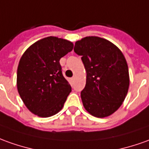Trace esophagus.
<instances>
[{"instance_id":"34e87169","label":"esophagus","mask_w":149,"mask_h":149,"mask_svg":"<svg viewBox=\"0 0 149 149\" xmlns=\"http://www.w3.org/2000/svg\"><path fill=\"white\" fill-rule=\"evenodd\" d=\"M70 79H71L72 81H74V77H72V78H71Z\"/></svg>"}]
</instances>
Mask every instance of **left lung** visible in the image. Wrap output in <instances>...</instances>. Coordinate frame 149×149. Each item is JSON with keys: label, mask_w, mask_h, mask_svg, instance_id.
Returning <instances> with one entry per match:
<instances>
[{"label": "left lung", "mask_w": 149, "mask_h": 149, "mask_svg": "<svg viewBox=\"0 0 149 149\" xmlns=\"http://www.w3.org/2000/svg\"><path fill=\"white\" fill-rule=\"evenodd\" d=\"M74 51L82 56L87 73L81 92L85 109L96 118L110 116L122 105L130 85L123 53L113 43L97 36L76 41Z\"/></svg>", "instance_id": "8db88e82"}]
</instances>
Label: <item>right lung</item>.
Instances as JSON below:
<instances>
[{
    "label": "right lung",
    "instance_id": "1",
    "mask_svg": "<svg viewBox=\"0 0 149 149\" xmlns=\"http://www.w3.org/2000/svg\"><path fill=\"white\" fill-rule=\"evenodd\" d=\"M73 48L67 40L49 36L34 43L22 54L17 70V88L32 113L49 118L63 108L71 87L62 74L59 61Z\"/></svg>",
    "mask_w": 149,
    "mask_h": 149
}]
</instances>
